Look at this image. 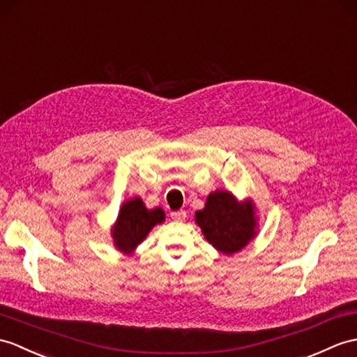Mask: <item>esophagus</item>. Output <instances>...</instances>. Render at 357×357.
I'll list each match as a JSON object with an SVG mask.
<instances>
[{"mask_svg": "<svg viewBox=\"0 0 357 357\" xmlns=\"http://www.w3.org/2000/svg\"><path fill=\"white\" fill-rule=\"evenodd\" d=\"M170 218L175 220V222H182V220H185V218H187V213L184 211V210H179V211H172L170 213Z\"/></svg>", "mask_w": 357, "mask_h": 357, "instance_id": "esophagus-1", "label": "esophagus"}]
</instances>
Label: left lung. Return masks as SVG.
Segmentation results:
<instances>
[{
  "instance_id": "obj_1",
  "label": "left lung",
  "mask_w": 357,
  "mask_h": 357,
  "mask_svg": "<svg viewBox=\"0 0 357 357\" xmlns=\"http://www.w3.org/2000/svg\"><path fill=\"white\" fill-rule=\"evenodd\" d=\"M195 220L206 242L225 255L242 251L259 231L252 199L238 201L228 190H216L206 196L204 208L195 213Z\"/></svg>"
}]
</instances>
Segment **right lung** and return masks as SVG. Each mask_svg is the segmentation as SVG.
Returning <instances> with one entry per match:
<instances>
[{"label":"right lung","mask_w":357,"mask_h":357,"mask_svg":"<svg viewBox=\"0 0 357 357\" xmlns=\"http://www.w3.org/2000/svg\"><path fill=\"white\" fill-rule=\"evenodd\" d=\"M165 220L162 208L149 210L141 197L123 202L119 216L111 228L114 246L123 254L130 255L151 233L152 228Z\"/></svg>","instance_id":"1"}]
</instances>
